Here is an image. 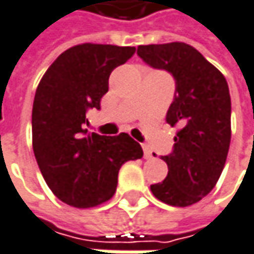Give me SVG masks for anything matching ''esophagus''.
Returning <instances> with one entry per match:
<instances>
[{
	"instance_id": "obj_1",
	"label": "esophagus",
	"mask_w": 254,
	"mask_h": 254,
	"mask_svg": "<svg viewBox=\"0 0 254 254\" xmlns=\"http://www.w3.org/2000/svg\"><path fill=\"white\" fill-rule=\"evenodd\" d=\"M142 150H144V158H145V160H151V158H154V154H152V151H151V148L147 145V144H144V145H142Z\"/></svg>"
}]
</instances>
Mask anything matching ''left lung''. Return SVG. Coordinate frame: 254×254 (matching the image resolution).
<instances>
[{
    "label": "left lung",
    "instance_id": "1",
    "mask_svg": "<svg viewBox=\"0 0 254 254\" xmlns=\"http://www.w3.org/2000/svg\"><path fill=\"white\" fill-rule=\"evenodd\" d=\"M138 57L174 78L173 103L166 121L182 129L173 151L163 155L167 177L151 192L172 206L199 202L217 185L231 139V99L227 80L193 46L173 42L138 46Z\"/></svg>",
    "mask_w": 254,
    "mask_h": 254
}]
</instances>
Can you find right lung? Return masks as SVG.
<instances>
[{"label": "right lung", "instance_id": "1", "mask_svg": "<svg viewBox=\"0 0 254 254\" xmlns=\"http://www.w3.org/2000/svg\"><path fill=\"white\" fill-rule=\"evenodd\" d=\"M135 54L132 46L84 43L66 49L36 90L32 133L36 161L59 200L90 208L109 200L124 163L144 155L127 133L87 135L85 115L100 110L112 71Z\"/></svg>", "mask_w": 254, "mask_h": 254}]
</instances>
